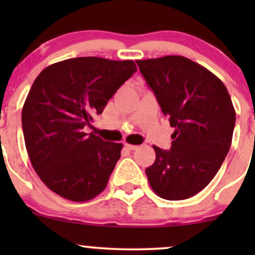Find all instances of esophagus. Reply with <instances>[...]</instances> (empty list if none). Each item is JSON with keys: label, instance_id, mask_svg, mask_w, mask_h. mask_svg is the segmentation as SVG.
I'll list each match as a JSON object with an SVG mask.
<instances>
[{"label": "esophagus", "instance_id": "1", "mask_svg": "<svg viewBox=\"0 0 255 255\" xmlns=\"http://www.w3.org/2000/svg\"><path fill=\"white\" fill-rule=\"evenodd\" d=\"M125 146H126V148H128V150H130V151L136 150V148L139 147V146H137V145H130V144H126Z\"/></svg>", "mask_w": 255, "mask_h": 255}]
</instances>
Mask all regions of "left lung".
Returning a JSON list of instances; mask_svg holds the SVG:
<instances>
[{"instance_id":"left-lung-1","label":"left lung","mask_w":255,"mask_h":255,"mask_svg":"<svg viewBox=\"0 0 255 255\" xmlns=\"http://www.w3.org/2000/svg\"><path fill=\"white\" fill-rule=\"evenodd\" d=\"M175 131L170 150L153 146L156 160L146 169L151 188L166 200L203 191L229 152L236 114L227 87L213 73L183 56L137 60Z\"/></svg>"}]
</instances>
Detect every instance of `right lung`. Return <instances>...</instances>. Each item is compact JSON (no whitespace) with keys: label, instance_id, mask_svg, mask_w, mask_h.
<instances>
[{"label":"right lung","instance_id":"add662e5","mask_svg":"<svg viewBox=\"0 0 255 255\" xmlns=\"http://www.w3.org/2000/svg\"><path fill=\"white\" fill-rule=\"evenodd\" d=\"M135 72L130 60L90 56L54 63L36 78L21 113L26 150L40 180L60 197L83 203L105 189L122 144L85 127Z\"/></svg>","mask_w":255,"mask_h":255}]
</instances>
